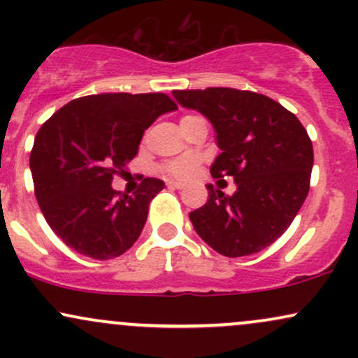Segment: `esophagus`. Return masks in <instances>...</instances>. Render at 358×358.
I'll use <instances>...</instances> for the list:
<instances>
[{
  "label": "esophagus",
  "instance_id": "1",
  "mask_svg": "<svg viewBox=\"0 0 358 358\" xmlns=\"http://www.w3.org/2000/svg\"><path fill=\"white\" fill-rule=\"evenodd\" d=\"M166 185H168V187H171V188H176V190H182V188H185V183L176 182V180H170V182H168Z\"/></svg>",
  "mask_w": 358,
  "mask_h": 358
}]
</instances>
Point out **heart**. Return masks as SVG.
<instances>
[{
    "label": "heart",
    "instance_id": "obj_1",
    "mask_svg": "<svg viewBox=\"0 0 358 358\" xmlns=\"http://www.w3.org/2000/svg\"><path fill=\"white\" fill-rule=\"evenodd\" d=\"M196 168V159L195 158H180L175 162L168 163L166 171L170 175L178 176V178H188L193 175Z\"/></svg>",
    "mask_w": 358,
    "mask_h": 358
}]
</instances>
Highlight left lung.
I'll return each mask as SVG.
<instances>
[{
  "instance_id": "left-lung-1",
  "label": "left lung",
  "mask_w": 358,
  "mask_h": 358,
  "mask_svg": "<svg viewBox=\"0 0 358 358\" xmlns=\"http://www.w3.org/2000/svg\"><path fill=\"white\" fill-rule=\"evenodd\" d=\"M173 97L210 121L220 150L210 173L236 183L232 195L207 185V202L190 212L193 229L222 256L266 249L289 227L310 190L313 145L306 129L279 102L249 90H173Z\"/></svg>"
}]
</instances>
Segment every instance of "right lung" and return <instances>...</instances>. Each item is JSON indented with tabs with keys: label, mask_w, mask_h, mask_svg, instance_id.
I'll return each mask as SVG.
<instances>
[{
	"label": "right lung",
	"mask_w": 358,
	"mask_h": 358,
	"mask_svg": "<svg viewBox=\"0 0 358 358\" xmlns=\"http://www.w3.org/2000/svg\"><path fill=\"white\" fill-rule=\"evenodd\" d=\"M176 109L159 92H104L71 101L40 127L30 155L35 195L69 248L106 261L138 241L165 183L145 178L134 195H117L110 183L136 156L145 129Z\"/></svg>",
	"instance_id": "add662e5"
}]
</instances>
